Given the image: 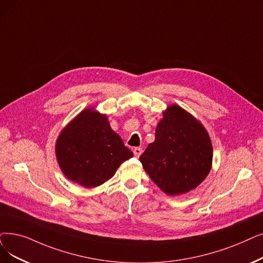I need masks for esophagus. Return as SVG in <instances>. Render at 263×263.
Instances as JSON below:
<instances>
[{
	"mask_svg": "<svg viewBox=\"0 0 263 263\" xmlns=\"http://www.w3.org/2000/svg\"><path fill=\"white\" fill-rule=\"evenodd\" d=\"M142 153H143V149H142L141 147H135L134 149H133V154H134V156L136 158H139L142 155Z\"/></svg>",
	"mask_w": 263,
	"mask_h": 263,
	"instance_id": "1",
	"label": "esophagus"
}]
</instances>
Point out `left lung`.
Returning a JSON list of instances; mask_svg holds the SVG:
<instances>
[{
	"instance_id": "obj_1",
	"label": "left lung",
	"mask_w": 263,
	"mask_h": 263,
	"mask_svg": "<svg viewBox=\"0 0 263 263\" xmlns=\"http://www.w3.org/2000/svg\"><path fill=\"white\" fill-rule=\"evenodd\" d=\"M212 160L206 130L177 105H170L163 112L155 141L140 157L146 173L168 196L197 188L210 173Z\"/></svg>"
}]
</instances>
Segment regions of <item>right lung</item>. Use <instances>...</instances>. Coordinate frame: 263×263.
<instances>
[{
	"mask_svg": "<svg viewBox=\"0 0 263 263\" xmlns=\"http://www.w3.org/2000/svg\"><path fill=\"white\" fill-rule=\"evenodd\" d=\"M55 155L64 175L87 188L103 184L133 157L111 130L106 116L93 108L83 110L63 129L57 140Z\"/></svg>",
	"mask_w": 263,
	"mask_h": 263,
	"instance_id": "1",
	"label": "right lung"
}]
</instances>
